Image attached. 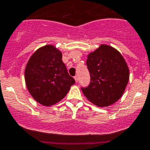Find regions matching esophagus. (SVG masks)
I'll return each mask as SVG.
<instances>
[{
	"label": "esophagus",
	"instance_id": "1",
	"mask_svg": "<svg viewBox=\"0 0 150 150\" xmlns=\"http://www.w3.org/2000/svg\"><path fill=\"white\" fill-rule=\"evenodd\" d=\"M74 79H75V82H76V83H78V76H75V77H74Z\"/></svg>",
	"mask_w": 150,
	"mask_h": 150
}]
</instances>
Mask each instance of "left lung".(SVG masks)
<instances>
[{
    "mask_svg": "<svg viewBox=\"0 0 150 150\" xmlns=\"http://www.w3.org/2000/svg\"><path fill=\"white\" fill-rule=\"evenodd\" d=\"M86 64L91 83L82 91L88 100L98 107L109 106L119 100L129 79L128 65L121 53L114 47L100 45L88 54Z\"/></svg>",
    "mask_w": 150,
    "mask_h": 150,
    "instance_id": "8db88e82",
    "label": "left lung"
}]
</instances>
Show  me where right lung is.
Masks as SVG:
<instances>
[{
	"label": "right lung",
	"mask_w": 150,
	"mask_h": 150,
	"mask_svg": "<svg viewBox=\"0 0 150 150\" xmlns=\"http://www.w3.org/2000/svg\"><path fill=\"white\" fill-rule=\"evenodd\" d=\"M62 53L54 45L36 50L25 68V83L33 98L45 106L62 100L75 84L62 60Z\"/></svg>",
	"instance_id": "add662e5"
}]
</instances>
